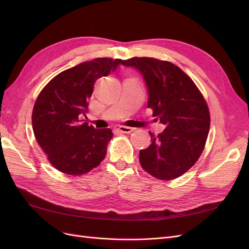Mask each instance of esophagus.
<instances>
[{"instance_id":"1","label":"esophagus","mask_w":249,"mask_h":249,"mask_svg":"<svg viewBox=\"0 0 249 249\" xmlns=\"http://www.w3.org/2000/svg\"><path fill=\"white\" fill-rule=\"evenodd\" d=\"M115 130L116 131H118V132H120V133H131V132H133V127H131V126H125V125H117L116 127H115Z\"/></svg>"}]
</instances>
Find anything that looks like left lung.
I'll return each mask as SVG.
<instances>
[{"label":"left lung","instance_id":"obj_1","mask_svg":"<svg viewBox=\"0 0 249 249\" xmlns=\"http://www.w3.org/2000/svg\"><path fill=\"white\" fill-rule=\"evenodd\" d=\"M119 63L139 71L148 91L147 107L166 129L141 149L142 168L159 179L178 178L196 163L210 130V112L191 78L168 61L149 57L119 59Z\"/></svg>","mask_w":249,"mask_h":249}]
</instances>
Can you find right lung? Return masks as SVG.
<instances>
[{"label": "right lung", "instance_id": "add662e5", "mask_svg": "<svg viewBox=\"0 0 249 249\" xmlns=\"http://www.w3.org/2000/svg\"><path fill=\"white\" fill-rule=\"evenodd\" d=\"M119 59L95 58L60 72L35 102L32 125L35 138L50 163L70 176H82L99 166L113 133L94 129L86 116L95 81L116 71Z\"/></svg>", "mask_w": 249, "mask_h": 249}]
</instances>
